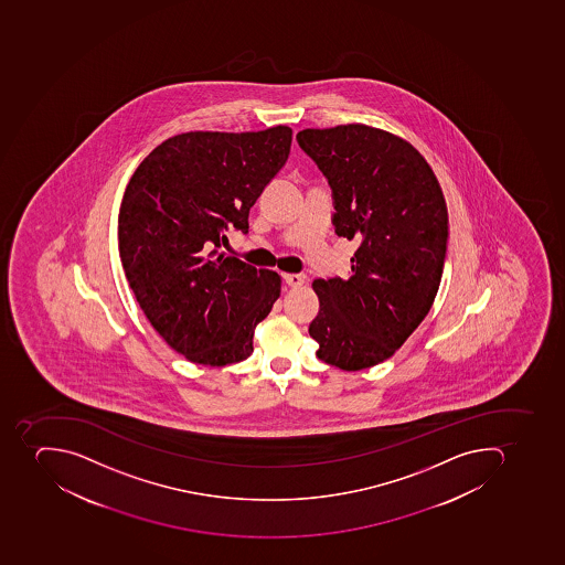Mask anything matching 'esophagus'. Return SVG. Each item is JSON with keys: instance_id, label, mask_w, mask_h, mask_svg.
Returning <instances> with one entry per match:
<instances>
[{"instance_id": "esophagus-1", "label": "esophagus", "mask_w": 565, "mask_h": 565, "mask_svg": "<svg viewBox=\"0 0 565 565\" xmlns=\"http://www.w3.org/2000/svg\"><path fill=\"white\" fill-rule=\"evenodd\" d=\"M286 285L291 286V288H298V286H302L306 282L307 277L303 274H285Z\"/></svg>"}]
</instances>
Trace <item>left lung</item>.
Here are the masks:
<instances>
[{
	"instance_id": "8db88e82",
	"label": "left lung",
	"mask_w": 565,
	"mask_h": 565,
	"mask_svg": "<svg viewBox=\"0 0 565 565\" xmlns=\"http://www.w3.org/2000/svg\"><path fill=\"white\" fill-rule=\"evenodd\" d=\"M332 189L335 235L359 242L350 277L312 282L309 335L327 364L391 359L423 323L444 274L449 214L433 169L405 139L367 125L297 134Z\"/></svg>"
}]
</instances>
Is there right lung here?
I'll list each match as a JSON object with an SVG mask.
<instances>
[{
  "label": "right lung",
  "mask_w": 565,
  "mask_h": 565,
  "mask_svg": "<svg viewBox=\"0 0 565 565\" xmlns=\"http://www.w3.org/2000/svg\"><path fill=\"white\" fill-rule=\"evenodd\" d=\"M291 129L185 132L130 178L118 215L121 265L151 327L180 355L227 365L253 353L254 329L280 295L276 271L224 256V232H249V210L288 160Z\"/></svg>",
  "instance_id": "obj_1"
}]
</instances>
